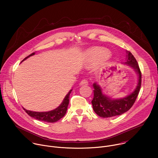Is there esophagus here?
Returning a JSON list of instances; mask_svg holds the SVG:
<instances>
[{
    "label": "esophagus",
    "mask_w": 158,
    "mask_h": 158,
    "mask_svg": "<svg viewBox=\"0 0 158 158\" xmlns=\"http://www.w3.org/2000/svg\"><path fill=\"white\" fill-rule=\"evenodd\" d=\"M80 85H86L88 84V82L86 79H83L82 81H81V82H80Z\"/></svg>",
    "instance_id": "1"
}]
</instances>
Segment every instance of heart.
Returning a JSON list of instances; mask_svg holds the SVG:
<instances>
[{
	"label": "heart",
	"instance_id": "obj_1",
	"mask_svg": "<svg viewBox=\"0 0 158 158\" xmlns=\"http://www.w3.org/2000/svg\"><path fill=\"white\" fill-rule=\"evenodd\" d=\"M87 63L93 64L99 61L101 64H104L109 58V52L102 48H94L89 49L84 54Z\"/></svg>",
	"mask_w": 158,
	"mask_h": 158
}]
</instances>
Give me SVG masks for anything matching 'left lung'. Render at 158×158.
<instances>
[{
    "label": "left lung",
    "instance_id": "8db88e82",
    "mask_svg": "<svg viewBox=\"0 0 158 158\" xmlns=\"http://www.w3.org/2000/svg\"><path fill=\"white\" fill-rule=\"evenodd\" d=\"M126 52L127 60L124 64L131 66L138 74L137 86L128 96L120 99H112L104 94L101 86L97 82H94L93 85L94 88V98L91 102L94 112L101 118H107L119 116L129 110L136 101L140 91L141 73L138 62L130 52Z\"/></svg>",
    "mask_w": 158,
    "mask_h": 158
}]
</instances>
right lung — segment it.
Instances as JSON below:
<instances>
[{
  "instance_id": "obj_1",
  "label": "right lung",
  "mask_w": 158,
  "mask_h": 158,
  "mask_svg": "<svg viewBox=\"0 0 158 158\" xmlns=\"http://www.w3.org/2000/svg\"><path fill=\"white\" fill-rule=\"evenodd\" d=\"M34 54H35V52L32 53L31 54H30L29 56L24 58L21 61V62H23L29 57L34 56ZM71 91H72V89L65 96V97L64 98L63 101L60 104V106L54 110L47 111V112H35V111L27 110L24 107L23 109L29 116H30L31 117L35 119L44 121V122H47V123L57 122V121L60 119L62 118H63L66 113V111L67 110V106H68L69 102V96H70V94L71 93Z\"/></svg>"
}]
</instances>
